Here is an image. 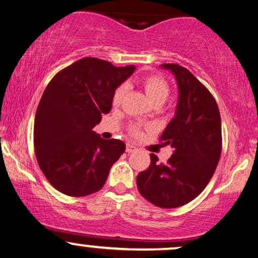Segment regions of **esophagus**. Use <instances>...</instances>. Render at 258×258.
<instances>
[{
    "mask_svg": "<svg viewBox=\"0 0 258 258\" xmlns=\"http://www.w3.org/2000/svg\"><path fill=\"white\" fill-rule=\"evenodd\" d=\"M138 150V148H136L134 145H130V144H126V148H125V151L128 153H133V152H135V151Z\"/></svg>",
    "mask_w": 258,
    "mask_h": 258,
    "instance_id": "34e87169",
    "label": "esophagus"
}]
</instances>
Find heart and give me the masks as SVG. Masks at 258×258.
<instances>
[{
    "label": "heart",
    "instance_id": "obj_1",
    "mask_svg": "<svg viewBox=\"0 0 258 258\" xmlns=\"http://www.w3.org/2000/svg\"><path fill=\"white\" fill-rule=\"evenodd\" d=\"M142 86L146 90L148 98L152 102H164L170 93V86L168 81L160 75H148L142 78ZM126 92L125 84H120L114 89L113 95H112V105L119 106L122 102L124 94ZM129 134L134 138H140L144 133V126L140 123H133L128 126Z\"/></svg>",
    "mask_w": 258,
    "mask_h": 258
}]
</instances>
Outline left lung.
<instances>
[{
  "instance_id": "1",
  "label": "left lung",
  "mask_w": 258,
  "mask_h": 258,
  "mask_svg": "<svg viewBox=\"0 0 258 258\" xmlns=\"http://www.w3.org/2000/svg\"><path fill=\"white\" fill-rule=\"evenodd\" d=\"M175 75L178 86L176 116L159 141L174 147L165 164L151 153V164L136 177L146 201L163 209L182 207L197 198L216 170L222 151L219 106L213 94L187 69L163 63Z\"/></svg>"
}]
</instances>
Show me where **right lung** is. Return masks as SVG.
Listing matches in <instances>:
<instances>
[{"mask_svg":"<svg viewBox=\"0 0 258 258\" xmlns=\"http://www.w3.org/2000/svg\"><path fill=\"white\" fill-rule=\"evenodd\" d=\"M135 66L83 57L51 78L39 101L33 126L37 163L54 188L84 197L102 188L111 166L125 151L120 140L93 132L112 107L114 89Z\"/></svg>","mask_w":258,"mask_h":258,"instance_id":"obj_1","label":"right lung"}]
</instances>
